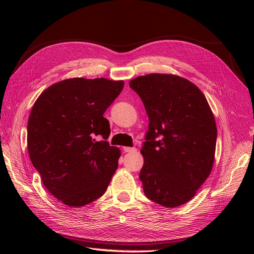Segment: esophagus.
I'll list each match as a JSON object with an SVG mask.
<instances>
[{"mask_svg": "<svg viewBox=\"0 0 254 254\" xmlns=\"http://www.w3.org/2000/svg\"><path fill=\"white\" fill-rule=\"evenodd\" d=\"M125 152H136L137 149L135 147H124Z\"/></svg>", "mask_w": 254, "mask_h": 254, "instance_id": "1", "label": "esophagus"}]
</instances>
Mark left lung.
Returning <instances> with one entry per match:
<instances>
[{"label":"left lung","mask_w":254,"mask_h":254,"mask_svg":"<svg viewBox=\"0 0 254 254\" xmlns=\"http://www.w3.org/2000/svg\"><path fill=\"white\" fill-rule=\"evenodd\" d=\"M149 118L141 153L145 195L167 208L188 203L210 175L217 128L196 85L173 74H148L129 81Z\"/></svg>","instance_id":"8db88e82"}]
</instances>
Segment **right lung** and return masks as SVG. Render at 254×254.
Masks as SVG:
<instances>
[{"mask_svg":"<svg viewBox=\"0 0 254 254\" xmlns=\"http://www.w3.org/2000/svg\"><path fill=\"white\" fill-rule=\"evenodd\" d=\"M123 80L70 78L46 88L28 123V150L48 191L70 207L104 194L118 167L120 150L108 141L107 108L124 88ZM102 135L100 141L95 140Z\"/></svg>","mask_w":254,"mask_h":254,"instance_id":"right-lung-1","label":"right lung"}]
</instances>
